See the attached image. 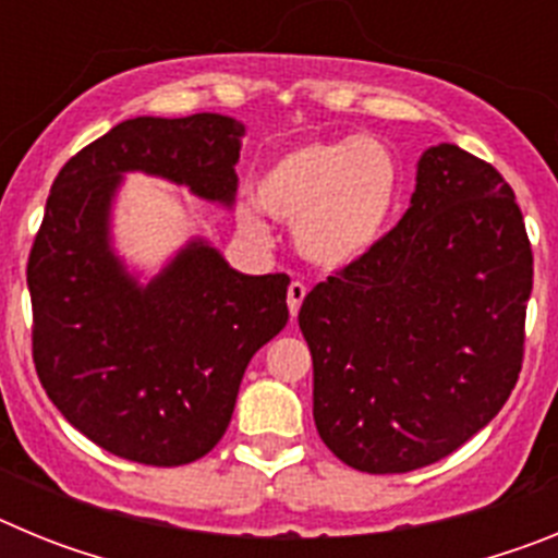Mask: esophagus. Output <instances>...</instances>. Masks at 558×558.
I'll return each mask as SVG.
<instances>
[{
	"label": "esophagus",
	"mask_w": 558,
	"mask_h": 558,
	"mask_svg": "<svg viewBox=\"0 0 558 558\" xmlns=\"http://www.w3.org/2000/svg\"><path fill=\"white\" fill-rule=\"evenodd\" d=\"M304 295H307V288H304L302 282H293L288 288V307H290V315H299V310H302V302H304Z\"/></svg>",
	"instance_id": "obj_1"
}]
</instances>
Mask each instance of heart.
Masks as SVG:
<instances>
[{
  "label": "heart",
  "instance_id": "heart-1",
  "mask_svg": "<svg viewBox=\"0 0 558 558\" xmlns=\"http://www.w3.org/2000/svg\"><path fill=\"white\" fill-rule=\"evenodd\" d=\"M402 165L374 136L315 140L279 153L256 181V204L293 226L295 251L324 270H347L386 243L402 204ZM259 231L254 211L240 215Z\"/></svg>",
  "mask_w": 558,
  "mask_h": 558
}]
</instances>
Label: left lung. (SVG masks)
I'll list each match as a JSON object with an SVG mask.
<instances>
[{"mask_svg": "<svg viewBox=\"0 0 558 558\" xmlns=\"http://www.w3.org/2000/svg\"><path fill=\"white\" fill-rule=\"evenodd\" d=\"M531 288L514 190L458 145L427 147L386 243L299 310L324 445L372 475L456 452L520 377Z\"/></svg>", "mask_w": 558, "mask_h": 558, "instance_id": "8db88e82", "label": "left lung"}]
</instances>
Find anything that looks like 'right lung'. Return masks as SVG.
I'll return each mask as SVG.
<instances>
[{
    "label": "right lung",
    "mask_w": 558,
    "mask_h": 558,
    "mask_svg": "<svg viewBox=\"0 0 558 558\" xmlns=\"http://www.w3.org/2000/svg\"><path fill=\"white\" fill-rule=\"evenodd\" d=\"M243 133L223 113L125 120L72 156L49 192L27 263L36 372L69 425L125 461L204 458L245 366L290 318L288 276L240 274L201 236L147 282L113 251L125 172L231 209Z\"/></svg>",
    "instance_id": "obj_1"
}]
</instances>
